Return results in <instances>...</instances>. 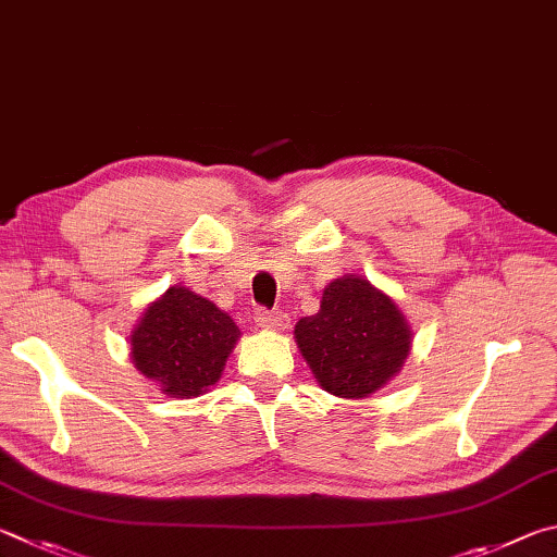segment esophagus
Returning <instances> with one entry per match:
<instances>
[{
	"mask_svg": "<svg viewBox=\"0 0 557 557\" xmlns=\"http://www.w3.org/2000/svg\"><path fill=\"white\" fill-rule=\"evenodd\" d=\"M257 325L263 330H286L290 318L286 313H281V310H257Z\"/></svg>",
	"mask_w": 557,
	"mask_h": 557,
	"instance_id": "obj_1",
	"label": "esophagus"
}]
</instances>
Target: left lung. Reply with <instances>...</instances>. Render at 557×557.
I'll use <instances>...</instances> for the list:
<instances>
[{
  "label": "left lung",
  "instance_id": "left-lung-1",
  "mask_svg": "<svg viewBox=\"0 0 557 557\" xmlns=\"http://www.w3.org/2000/svg\"><path fill=\"white\" fill-rule=\"evenodd\" d=\"M318 384L339 398H367L401 372L411 325L392 298L362 276L327 284L320 310L294 330Z\"/></svg>",
  "mask_w": 557,
  "mask_h": 557
}]
</instances>
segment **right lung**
I'll list each match as a JSON object with an SVG mask.
<instances>
[{"instance_id": "obj_1", "label": "right lung", "mask_w": 557, "mask_h": 557, "mask_svg": "<svg viewBox=\"0 0 557 557\" xmlns=\"http://www.w3.org/2000/svg\"><path fill=\"white\" fill-rule=\"evenodd\" d=\"M239 327L212 300L171 286L144 310L132 333V362L171 398H193L222 376Z\"/></svg>"}]
</instances>
